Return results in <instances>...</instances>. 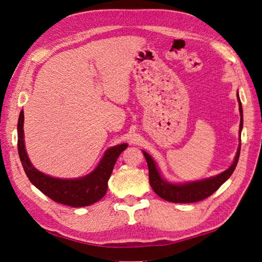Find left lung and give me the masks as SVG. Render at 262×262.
Segmentation results:
<instances>
[{
    "label": "left lung",
    "mask_w": 262,
    "mask_h": 262,
    "mask_svg": "<svg viewBox=\"0 0 262 262\" xmlns=\"http://www.w3.org/2000/svg\"><path fill=\"white\" fill-rule=\"evenodd\" d=\"M237 99L239 102V113H241V125H239V132H242L243 128V107L241 104V99L238 94H237ZM241 137V136H239ZM143 154L145 156V160L148 166V179L149 185L155 191V193L161 196L162 199L173 202V203H192L207 199L208 196L213 194L216 190L224 184V182L232 176L233 171L235 170L237 163L239 160L241 154V145L237 149V153L235 156L234 163L231 167L226 169L225 171L219 173L215 177H211L208 179H203L199 181L189 182V184H169V182L165 181L162 176L160 175L154 161L152 160L146 152L143 150Z\"/></svg>",
    "instance_id": "8db88e82"
}]
</instances>
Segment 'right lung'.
<instances>
[{
  "label": "right lung",
  "instance_id": "right-lung-1",
  "mask_svg": "<svg viewBox=\"0 0 262 262\" xmlns=\"http://www.w3.org/2000/svg\"><path fill=\"white\" fill-rule=\"evenodd\" d=\"M24 112L21 110L17 123V148L23 168L28 179L36 188L51 200L72 208L87 207L99 201L107 192L108 180L114 166L128 144H120L108 148L100 163L89 175L76 179H59L37 170L31 165L24 143Z\"/></svg>",
  "mask_w": 262,
  "mask_h": 262
}]
</instances>
